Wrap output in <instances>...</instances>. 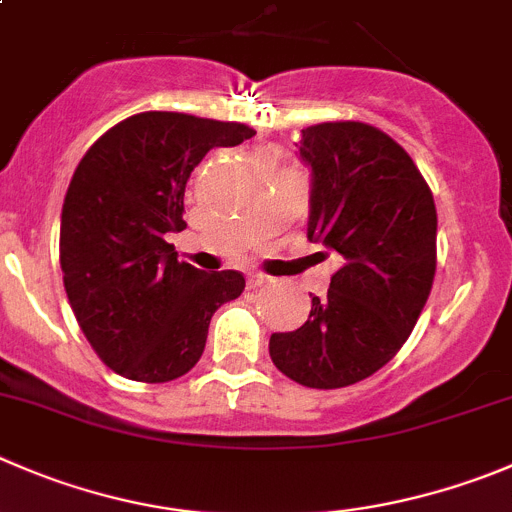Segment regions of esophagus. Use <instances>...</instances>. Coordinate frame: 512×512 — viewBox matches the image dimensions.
<instances>
[{
  "label": "esophagus",
  "mask_w": 512,
  "mask_h": 512,
  "mask_svg": "<svg viewBox=\"0 0 512 512\" xmlns=\"http://www.w3.org/2000/svg\"><path fill=\"white\" fill-rule=\"evenodd\" d=\"M266 281H269V276H264V274H251V276H248V286H251V289H259V286H264Z\"/></svg>",
  "instance_id": "34e87169"
}]
</instances>
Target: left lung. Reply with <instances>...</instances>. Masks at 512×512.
<instances>
[{
    "label": "left lung",
    "mask_w": 512,
    "mask_h": 512,
    "mask_svg": "<svg viewBox=\"0 0 512 512\" xmlns=\"http://www.w3.org/2000/svg\"><path fill=\"white\" fill-rule=\"evenodd\" d=\"M311 165L309 241L337 251L326 299L296 332L271 334L276 369L311 389L357 384L382 369L415 329L437 269V211L407 150L359 120L301 130Z\"/></svg>",
    "instance_id": "1"
}]
</instances>
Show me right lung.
Here are the masks:
<instances>
[{
    "mask_svg": "<svg viewBox=\"0 0 512 512\" xmlns=\"http://www.w3.org/2000/svg\"><path fill=\"white\" fill-rule=\"evenodd\" d=\"M243 123L186 113L130 115L82 155L60 223V266L75 319L107 367L135 382L183 377L206 349L216 309L246 289L241 271L178 261L193 168L253 138Z\"/></svg>",
    "mask_w": 512,
    "mask_h": 512,
    "instance_id": "add662e5",
    "label": "right lung"
}]
</instances>
